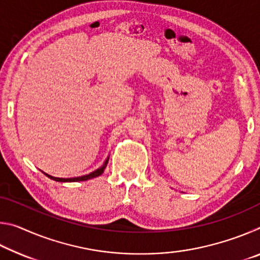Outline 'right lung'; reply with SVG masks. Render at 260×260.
Wrapping results in <instances>:
<instances>
[{
  "mask_svg": "<svg viewBox=\"0 0 260 260\" xmlns=\"http://www.w3.org/2000/svg\"><path fill=\"white\" fill-rule=\"evenodd\" d=\"M108 161H109V158H107V160L104 161V164L98 169L94 172H91L89 174H86V175H82V177H78V178H69V179H63V178H55V177H51V175L45 173L48 178H50L52 180H55V181H59V182H77V181H86V180H89V179H93L99 177V175L102 174L104 172L105 167L108 165Z\"/></svg>",
  "mask_w": 260,
  "mask_h": 260,
  "instance_id": "1",
  "label": "right lung"
}]
</instances>
